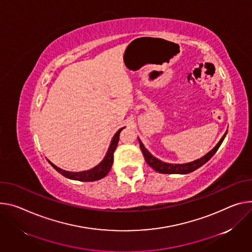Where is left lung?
Returning <instances> with one entry per match:
<instances>
[{"label": "left lung", "mask_w": 252, "mask_h": 252, "mask_svg": "<svg viewBox=\"0 0 252 252\" xmlns=\"http://www.w3.org/2000/svg\"><path fill=\"white\" fill-rule=\"evenodd\" d=\"M226 133H227V131L224 133L222 139L219 141V143L215 146V148L212 151H210L208 154H206L204 157L196 159V161L187 163V164H168V163H164L162 161H159V159H158L157 158L152 156L148 152V150L144 147L142 142L140 140L139 141H140V147H141L142 153L145 157L146 162L155 171H157L158 173H162V174H188V173H191V172L197 170L198 168L202 167L205 163H207L209 161V159L213 157V155L217 152L219 147L221 146L223 140L225 139Z\"/></svg>", "instance_id": "1"}]
</instances>
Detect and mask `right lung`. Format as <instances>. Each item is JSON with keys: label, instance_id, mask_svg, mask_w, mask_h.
<instances>
[{"label": "right lung", "instance_id": "right-lung-1", "mask_svg": "<svg viewBox=\"0 0 252 252\" xmlns=\"http://www.w3.org/2000/svg\"><path fill=\"white\" fill-rule=\"evenodd\" d=\"M124 128L125 127L120 128L118 130V132L114 134L113 139L110 143L109 149L106 153V156L103 158V161L98 166L93 168L91 170L83 171V172H77V173L76 172H67V171H64V170L56 167L50 161H48V162L58 173H60L61 175H63L66 178L81 181V182H93V181L102 179L103 177H105L108 174V172L111 168V165L113 163V153H114V151H116V148L118 146V143H119V140H120V133Z\"/></svg>", "mask_w": 252, "mask_h": 252}]
</instances>
